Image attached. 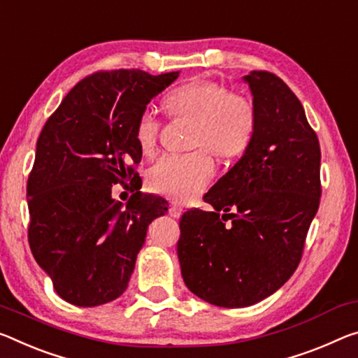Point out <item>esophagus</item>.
<instances>
[{
	"label": "esophagus",
	"mask_w": 358,
	"mask_h": 358,
	"mask_svg": "<svg viewBox=\"0 0 358 358\" xmlns=\"http://www.w3.org/2000/svg\"><path fill=\"white\" fill-rule=\"evenodd\" d=\"M169 215L173 218H180L181 215H183V208H181L178 203H172V206L169 207Z\"/></svg>",
	"instance_id": "1"
}]
</instances>
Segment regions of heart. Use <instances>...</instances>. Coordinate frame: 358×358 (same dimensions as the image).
<instances>
[{
  "instance_id": "b5f03b06",
  "label": "heart",
  "mask_w": 358,
  "mask_h": 358,
  "mask_svg": "<svg viewBox=\"0 0 358 358\" xmlns=\"http://www.w3.org/2000/svg\"><path fill=\"white\" fill-rule=\"evenodd\" d=\"M164 106L173 117L194 119L191 146H206L220 157L241 156L250 145L257 113L248 99L228 94L210 81H192L170 90ZM161 121L146 110L135 122V141L143 155L156 150ZM215 166L206 150L186 155H164L150 169L148 185L157 194L175 201H191L206 191L213 178Z\"/></svg>"
}]
</instances>
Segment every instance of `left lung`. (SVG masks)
I'll return each mask as SVG.
<instances>
[{"label":"left lung","mask_w":358,"mask_h":358,"mask_svg":"<svg viewBox=\"0 0 358 358\" xmlns=\"http://www.w3.org/2000/svg\"><path fill=\"white\" fill-rule=\"evenodd\" d=\"M242 81L257 113L252 141L203 196L212 212L183 213L177 245L186 287L220 308L257 304L290 279L322 194L320 146L301 101L272 73Z\"/></svg>","instance_id":"obj_1"}]
</instances>
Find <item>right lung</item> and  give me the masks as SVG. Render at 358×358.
I'll return each mask as SVG.
<instances>
[{
    "mask_svg": "<svg viewBox=\"0 0 358 358\" xmlns=\"http://www.w3.org/2000/svg\"><path fill=\"white\" fill-rule=\"evenodd\" d=\"M180 71H100L78 83L48 119L27 185L33 257L70 304L94 308L121 296L152 220L167 212L161 196L141 192L135 122ZM133 183L124 206L110 196Z\"/></svg>",
    "mask_w": 358,
    "mask_h": 358,
    "instance_id": "obj_1",
    "label": "right lung"
}]
</instances>
